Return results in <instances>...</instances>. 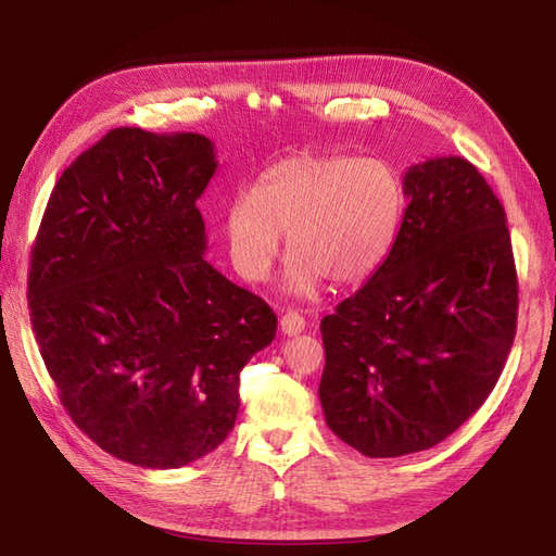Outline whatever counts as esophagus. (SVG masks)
Wrapping results in <instances>:
<instances>
[{"instance_id": "1", "label": "esophagus", "mask_w": 556, "mask_h": 556, "mask_svg": "<svg viewBox=\"0 0 556 556\" xmlns=\"http://www.w3.org/2000/svg\"><path fill=\"white\" fill-rule=\"evenodd\" d=\"M279 325H281V332L289 334V337H293V334H301L303 329H305V317H303V315H299L296 311H289V313L281 315Z\"/></svg>"}]
</instances>
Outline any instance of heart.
Listing matches in <instances>:
<instances>
[{"label":"heart","mask_w":556,"mask_h":556,"mask_svg":"<svg viewBox=\"0 0 556 556\" xmlns=\"http://www.w3.org/2000/svg\"><path fill=\"white\" fill-rule=\"evenodd\" d=\"M406 212V184L392 162L351 155H293L257 176L224 215L233 269L260 285L287 233L293 253L285 287L311 296L327 277L351 285L392 253Z\"/></svg>","instance_id":"obj_1"}]
</instances>
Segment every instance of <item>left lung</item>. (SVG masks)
<instances>
[{"instance_id":"obj_1","label":"left lung","mask_w":556,"mask_h":556,"mask_svg":"<svg viewBox=\"0 0 556 556\" xmlns=\"http://www.w3.org/2000/svg\"><path fill=\"white\" fill-rule=\"evenodd\" d=\"M392 253L320 323V404L341 442L392 458L446 440L497 384L516 337L506 212L464 157L408 167Z\"/></svg>"}]
</instances>
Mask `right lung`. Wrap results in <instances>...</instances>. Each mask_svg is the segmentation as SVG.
Returning a JSON list of instances; mask_svg holds the SVG:
<instances>
[{"mask_svg":"<svg viewBox=\"0 0 556 556\" xmlns=\"http://www.w3.org/2000/svg\"><path fill=\"white\" fill-rule=\"evenodd\" d=\"M215 169L205 136L114 128L59 176L33 245L30 323L59 401L140 468L215 452L239 372L277 334L269 305L203 257L195 203Z\"/></svg>","mask_w":556,"mask_h":556,"instance_id":"add662e5","label":"right lung"}]
</instances>
